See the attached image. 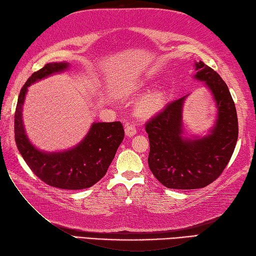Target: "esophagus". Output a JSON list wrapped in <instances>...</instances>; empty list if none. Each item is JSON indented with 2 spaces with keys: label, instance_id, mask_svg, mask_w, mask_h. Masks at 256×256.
Returning <instances> with one entry per match:
<instances>
[{
  "label": "esophagus",
  "instance_id": "34e87169",
  "mask_svg": "<svg viewBox=\"0 0 256 256\" xmlns=\"http://www.w3.org/2000/svg\"><path fill=\"white\" fill-rule=\"evenodd\" d=\"M136 133H138V130H136V128L134 126V125L128 124L126 126H125V134H126L128 136L132 138V136H134V135L136 134Z\"/></svg>",
  "mask_w": 256,
  "mask_h": 256
}]
</instances>
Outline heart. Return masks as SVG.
<instances>
[{
	"mask_svg": "<svg viewBox=\"0 0 256 256\" xmlns=\"http://www.w3.org/2000/svg\"><path fill=\"white\" fill-rule=\"evenodd\" d=\"M162 104H164V94L160 91H155L144 96L136 103L135 110L140 116H150L158 112Z\"/></svg>",
	"mask_w": 256,
	"mask_h": 256,
	"instance_id": "b5f03b06",
	"label": "heart"
}]
</instances>
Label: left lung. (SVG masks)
Segmentation results:
<instances>
[{
  "mask_svg": "<svg viewBox=\"0 0 256 256\" xmlns=\"http://www.w3.org/2000/svg\"><path fill=\"white\" fill-rule=\"evenodd\" d=\"M194 67V78L204 81L218 108L210 134L196 140L182 136V113L187 96L168 103L145 124L150 170L162 184L172 189H198L214 182L226 167L238 140V116L228 86L202 62Z\"/></svg>",
  "mask_w": 256,
  "mask_h": 256,
  "instance_id": "obj_1",
  "label": "left lung"
}]
</instances>
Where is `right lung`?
<instances>
[{"mask_svg": "<svg viewBox=\"0 0 256 256\" xmlns=\"http://www.w3.org/2000/svg\"><path fill=\"white\" fill-rule=\"evenodd\" d=\"M67 62H50L32 74L20 89L14 116L15 142L32 172L52 187L79 190L94 186L106 175L124 138L121 122H99L91 125L88 134L76 148L46 153L37 150L27 138L22 120V108L27 86L56 72L68 69Z\"/></svg>", "mask_w": 256, "mask_h": 256, "instance_id": "add662e5", "label": "right lung"}]
</instances>
